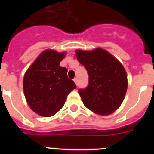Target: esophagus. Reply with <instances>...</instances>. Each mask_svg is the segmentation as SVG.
<instances>
[{"instance_id": "34e87169", "label": "esophagus", "mask_w": 154, "mask_h": 154, "mask_svg": "<svg viewBox=\"0 0 154 154\" xmlns=\"http://www.w3.org/2000/svg\"><path fill=\"white\" fill-rule=\"evenodd\" d=\"M73 81L75 82V85H78V79L75 78L74 79H73Z\"/></svg>"}]
</instances>
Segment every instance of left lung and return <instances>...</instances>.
Instances as JSON below:
<instances>
[{
	"mask_svg": "<svg viewBox=\"0 0 154 154\" xmlns=\"http://www.w3.org/2000/svg\"><path fill=\"white\" fill-rule=\"evenodd\" d=\"M75 56L86 69L89 85L79 93L85 106L94 113L108 116L119 109L126 96L127 74L123 65L106 50L77 49Z\"/></svg>",
	"mask_w": 154,
	"mask_h": 154,
	"instance_id": "obj_1",
	"label": "left lung"
}]
</instances>
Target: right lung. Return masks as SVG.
I'll use <instances>...</instances> for the list:
<instances>
[{"label":"right lung","instance_id":"right-lung-1","mask_svg":"<svg viewBox=\"0 0 154 154\" xmlns=\"http://www.w3.org/2000/svg\"><path fill=\"white\" fill-rule=\"evenodd\" d=\"M65 51L46 49L26 71L23 89L27 103L38 115L50 117L63 107L75 84L67 76V69L59 66Z\"/></svg>","mask_w":154,"mask_h":154}]
</instances>
